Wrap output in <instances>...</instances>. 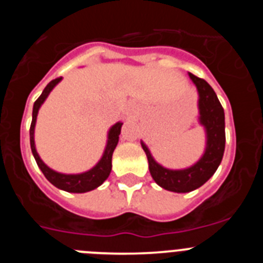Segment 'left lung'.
<instances>
[{"label":"left lung","instance_id":"obj_1","mask_svg":"<svg viewBox=\"0 0 263 263\" xmlns=\"http://www.w3.org/2000/svg\"><path fill=\"white\" fill-rule=\"evenodd\" d=\"M199 93V122L206 134L205 152L194 166L183 170H170L155 162L147 146L142 142L148 160V170L158 185L173 192H191L201 187L216 173L225 150L224 109L215 90L203 79L190 73Z\"/></svg>","mask_w":263,"mask_h":263}]
</instances>
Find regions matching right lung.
<instances>
[{"label":"right lung","instance_id":"add662e5","mask_svg":"<svg viewBox=\"0 0 263 263\" xmlns=\"http://www.w3.org/2000/svg\"><path fill=\"white\" fill-rule=\"evenodd\" d=\"M60 80H62V78H58L55 80L50 81L47 87L43 89L41 96L38 97V100L34 103V108H32V121L31 126H30V146H31V152L34 158H35L36 164H38V167L42 170L43 175L46 176V179H47L51 184L60 188L63 191L73 192V194H83V192L92 191V190H95V188L103 184L106 179H108L109 174L111 171V155H113V152H115L116 146L118 143V138H120L118 136L121 133L122 122H117V124H115L109 129L108 142H106L104 154L101 157V159L99 160V163L93 168H90L87 173L81 174H60L51 170L47 164H45V162L41 159V157L36 153L35 142H34V129H35L36 116H38L39 108H41L42 104L45 103V100L47 99L51 90L53 89V87Z\"/></svg>","mask_w":263,"mask_h":263}]
</instances>
